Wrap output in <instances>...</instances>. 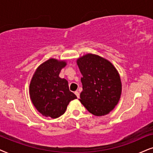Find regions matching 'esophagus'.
<instances>
[{
  "instance_id": "obj_1",
  "label": "esophagus",
  "mask_w": 153,
  "mask_h": 153,
  "mask_svg": "<svg viewBox=\"0 0 153 153\" xmlns=\"http://www.w3.org/2000/svg\"><path fill=\"white\" fill-rule=\"evenodd\" d=\"M75 94L76 95V97L78 99H79L80 98V93L78 92V91H75Z\"/></svg>"
}]
</instances>
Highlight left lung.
I'll list each match as a JSON object with an SVG mask.
<instances>
[{
	"instance_id": "left-lung-1",
	"label": "left lung",
	"mask_w": 153,
	"mask_h": 153,
	"mask_svg": "<svg viewBox=\"0 0 153 153\" xmlns=\"http://www.w3.org/2000/svg\"><path fill=\"white\" fill-rule=\"evenodd\" d=\"M77 64L82 75L80 102L96 116L108 114L120 99L122 83L119 73L108 61L88 54Z\"/></svg>"
}]
</instances>
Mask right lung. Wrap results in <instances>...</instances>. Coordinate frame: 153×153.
<instances>
[{
	"label": "right lung",
	"mask_w": 153,
	"mask_h": 153,
	"mask_svg": "<svg viewBox=\"0 0 153 153\" xmlns=\"http://www.w3.org/2000/svg\"><path fill=\"white\" fill-rule=\"evenodd\" d=\"M66 65L65 62L50 59L36 69L30 81L29 91L33 104L46 117H60L69 102L77 99L69 90L68 81L59 76Z\"/></svg>",
	"instance_id": "right-lung-1"
}]
</instances>
